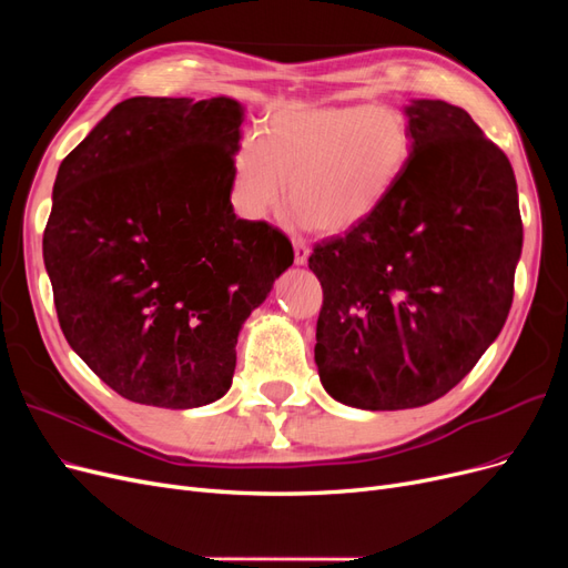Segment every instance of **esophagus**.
<instances>
[{
    "label": "esophagus",
    "instance_id": "1",
    "mask_svg": "<svg viewBox=\"0 0 568 568\" xmlns=\"http://www.w3.org/2000/svg\"><path fill=\"white\" fill-rule=\"evenodd\" d=\"M307 255H311V248L303 242V239H294V263L296 265H305Z\"/></svg>",
    "mask_w": 568,
    "mask_h": 568
}]
</instances>
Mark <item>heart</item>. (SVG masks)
Wrapping results in <instances>:
<instances>
[{
    "label": "heart",
    "instance_id": "b5f03b06",
    "mask_svg": "<svg viewBox=\"0 0 568 568\" xmlns=\"http://www.w3.org/2000/svg\"><path fill=\"white\" fill-rule=\"evenodd\" d=\"M412 128L393 106H286L267 115L232 159V201L265 220L284 201L298 225L338 234L363 225L405 175Z\"/></svg>",
    "mask_w": 568,
    "mask_h": 568
}]
</instances>
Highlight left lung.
<instances>
[{"label":"left lung","mask_w":568,"mask_h":568,"mask_svg":"<svg viewBox=\"0 0 568 568\" xmlns=\"http://www.w3.org/2000/svg\"><path fill=\"white\" fill-rule=\"evenodd\" d=\"M412 159L363 225L315 246V363L324 390L359 409L438 400L503 332L524 225L514 170L440 99L405 106Z\"/></svg>","instance_id":"left-lung-1"}]
</instances>
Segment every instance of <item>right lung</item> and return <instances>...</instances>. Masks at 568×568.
Masks as SVG:
<instances>
[{"label":"right lung","mask_w":568,"mask_h":568,"mask_svg":"<svg viewBox=\"0 0 568 568\" xmlns=\"http://www.w3.org/2000/svg\"><path fill=\"white\" fill-rule=\"evenodd\" d=\"M242 123L230 97H132L59 168L42 239L59 324L132 403L220 400L246 317L294 263L277 227L234 215Z\"/></svg>","instance_id":"add662e5"}]
</instances>
